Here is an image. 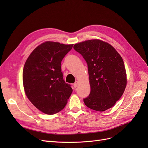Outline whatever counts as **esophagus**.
I'll return each mask as SVG.
<instances>
[{
  "instance_id": "esophagus-1",
  "label": "esophagus",
  "mask_w": 148,
  "mask_h": 148,
  "mask_svg": "<svg viewBox=\"0 0 148 148\" xmlns=\"http://www.w3.org/2000/svg\"><path fill=\"white\" fill-rule=\"evenodd\" d=\"M73 87H74L75 88H77V86H78V82H76L73 84Z\"/></svg>"
}]
</instances>
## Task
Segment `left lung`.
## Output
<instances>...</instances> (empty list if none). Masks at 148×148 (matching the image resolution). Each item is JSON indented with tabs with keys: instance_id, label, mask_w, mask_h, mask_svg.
I'll return each mask as SVG.
<instances>
[{
	"instance_id": "8db88e82",
	"label": "left lung",
	"mask_w": 148,
	"mask_h": 148,
	"mask_svg": "<svg viewBox=\"0 0 148 148\" xmlns=\"http://www.w3.org/2000/svg\"><path fill=\"white\" fill-rule=\"evenodd\" d=\"M86 60L91 92L83 99L89 109L103 112L112 107L124 92L127 74L122 57L114 47L99 39L75 44Z\"/></svg>"
}]
</instances>
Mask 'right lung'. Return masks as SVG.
<instances>
[{
    "instance_id": "obj_1",
    "label": "right lung",
    "mask_w": 148,
    "mask_h": 148,
    "mask_svg": "<svg viewBox=\"0 0 148 148\" xmlns=\"http://www.w3.org/2000/svg\"><path fill=\"white\" fill-rule=\"evenodd\" d=\"M73 44L47 41L40 44L26 60L23 83L26 96L38 109L52 115L63 109L73 91L63 79L61 62Z\"/></svg>"
}]
</instances>
